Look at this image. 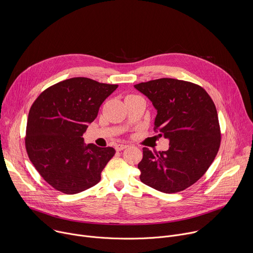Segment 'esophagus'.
I'll return each instance as SVG.
<instances>
[{"label":"esophagus","instance_id":"1","mask_svg":"<svg viewBox=\"0 0 253 253\" xmlns=\"http://www.w3.org/2000/svg\"><path fill=\"white\" fill-rule=\"evenodd\" d=\"M128 147V145H126V144H117V145L115 146V149L117 151H121V150H124Z\"/></svg>","mask_w":253,"mask_h":253}]
</instances>
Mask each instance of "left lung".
Returning a JSON list of instances; mask_svg holds the SVG:
<instances>
[{"mask_svg":"<svg viewBox=\"0 0 253 253\" xmlns=\"http://www.w3.org/2000/svg\"><path fill=\"white\" fill-rule=\"evenodd\" d=\"M134 87L152 102L154 130L169 140L167 151L143 148L140 180L164 193L182 191L204 175L218 152L216 107L202 87L187 81L161 78Z\"/></svg>","mask_w":253,"mask_h":253,"instance_id":"left-lung-1","label":"left lung"}]
</instances>
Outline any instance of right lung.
Masks as SVG:
<instances>
[{
    "label": "right lung",
    "instance_id": "right-lung-1",
    "mask_svg": "<svg viewBox=\"0 0 253 253\" xmlns=\"http://www.w3.org/2000/svg\"><path fill=\"white\" fill-rule=\"evenodd\" d=\"M118 85L76 77L59 82L33 103L27 122L28 156L56 190L76 194L94 185L114 156L112 147L84 143L83 134Z\"/></svg>",
    "mask_w": 253,
    "mask_h": 253
}]
</instances>
